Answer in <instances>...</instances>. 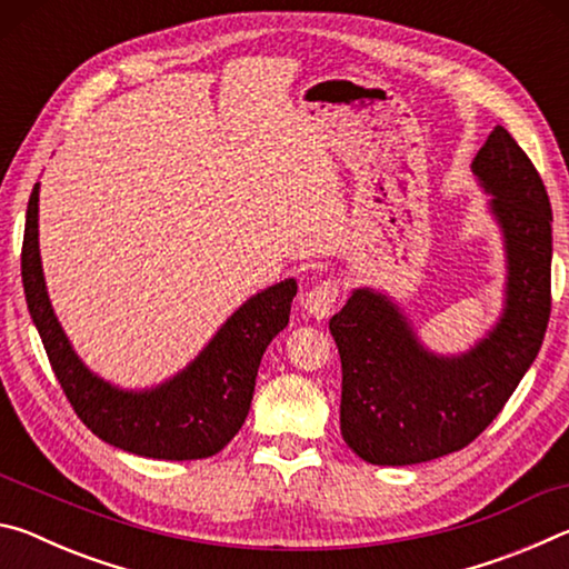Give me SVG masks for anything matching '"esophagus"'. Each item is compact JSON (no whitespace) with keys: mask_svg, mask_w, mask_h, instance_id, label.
<instances>
[{"mask_svg":"<svg viewBox=\"0 0 569 569\" xmlns=\"http://www.w3.org/2000/svg\"><path fill=\"white\" fill-rule=\"evenodd\" d=\"M336 301H339V286L333 281H323L319 286L308 288V291L301 296L303 311L316 321L329 319L336 308Z\"/></svg>","mask_w":569,"mask_h":569,"instance_id":"esophagus-1","label":"esophagus"}]
</instances>
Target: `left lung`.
<instances>
[{"label":"left lung","mask_w":569,"mask_h":569,"mask_svg":"<svg viewBox=\"0 0 569 569\" xmlns=\"http://www.w3.org/2000/svg\"><path fill=\"white\" fill-rule=\"evenodd\" d=\"M502 233V313L475 346L437 353L403 308L373 288L353 293L329 329L341 356V435L369 465L407 467L475 441L512 397L550 321L552 208L542 178L497 124L471 160Z\"/></svg>","instance_id":"1"}]
</instances>
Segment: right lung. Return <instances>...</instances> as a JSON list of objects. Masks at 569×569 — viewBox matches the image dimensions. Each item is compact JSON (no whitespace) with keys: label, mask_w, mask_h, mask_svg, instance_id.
<instances>
[{"label":"right lung","mask_w":569,"mask_h":569,"mask_svg":"<svg viewBox=\"0 0 569 569\" xmlns=\"http://www.w3.org/2000/svg\"><path fill=\"white\" fill-rule=\"evenodd\" d=\"M27 308L64 397L92 435L148 459H206L238 435L253 399L263 351L288 326L296 278L263 288L228 316L203 351L150 389H122L94 373L67 339L47 293L40 256V182L24 220Z\"/></svg>","instance_id":"obj_1"}]
</instances>
